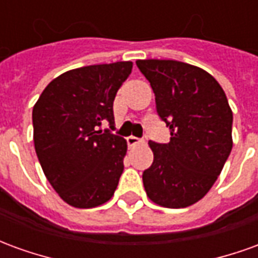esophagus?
Returning a JSON list of instances; mask_svg holds the SVG:
<instances>
[{
	"instance_id": "obj_1",
	"label": "esophagus",
	"mask_w": 258,
	"mask_h": 258,
	"mask_svg": "<svg viewBox=\"0 0 258 258\" xmlns=\"http://www.w3.org/2000/svg\"><path fill=\"white\" fill-rule=\"evenodd\" d=\"M125 141H127V145L128 146H135V145H140V144H144V140L137 138V137H134V135L127 137V138H125Z\"/></svg>"
}]
</instances>
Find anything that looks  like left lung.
Here are the masks:
<instances>
[{
    "label": "left lung",
    "mask_w": 258,
    "mask_h": 258,
    "mask_svg": "<svg viewBox=\"0 0 258 258\" xmlns=\"http://www.w3.org/2000/svg\"><path fill=\"white\" fill-rule=\"evenodd\" d=\"M137 66L151 83L170 142L149 141L153 163L142 174L146 195L181 209L205 196L232 149V110L221 85L203 69L178 60L145 59Z\"/></svg>",
    "instance_id": "left-lung-1"
}]
</instances>
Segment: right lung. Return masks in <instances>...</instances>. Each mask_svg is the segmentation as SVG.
I'll use <instances>...</instances> for the list:
<instances>
[{
    "instance_id": "add662e5",
    "label": "right lung",
    "mask_w": 258,
    "mask_h": 258,
    "mask_svg": "<svg viewBox=\"0 0 258 258\" xmlns=\"http://www.w3.org/2000/svg\"><path fill=\"white\" fill-rule=\"evenodd\" d=\"M131 62L92 64L52 80L33 107L34 148L42 171L62 199L91 209L110 199L123 174L127 142L113 128V101Z\"/></svg>"
}]
</instances>
